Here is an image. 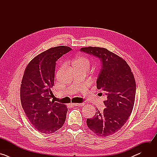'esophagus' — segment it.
Instances as JSON below:
<instances>
[{
  "instance_id": "1",
  "label": "esophagus",
  "mask_w": 157,
  "mask_h": 157,
  "mask_svg": "<svg viewBox=\"0 0 157 157\" xmlns=\"http://www.w3.org/2000/svg\"><path fill=\"white\" fill-rule=\"evenodd\" d=\"M73 105L75 106L80 107V106H83L84 105V103H75V104H73Z\"/></svg>"
}]
</instances>
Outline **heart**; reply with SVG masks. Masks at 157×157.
Segmentation results:
<instances>
[{
  "label": "heart",
  "instance_id": "heart-1",
  "mask_svg": "<svg viewBox=\"0 0 157 157\" xmlns=\"http://www.w3.org/2000/svg\"><path fill=\"white\" fill-rule=\"evenodd\" d=\"M73 66H85L88 69L91 65V61L86 56H78L73 62Z\"/></svg>",
  "mask_w": 157,
  "mask_h": 157
}]
</instances>
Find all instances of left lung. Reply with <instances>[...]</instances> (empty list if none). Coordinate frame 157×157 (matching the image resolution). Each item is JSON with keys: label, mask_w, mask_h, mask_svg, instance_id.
Wrapping results in <instances>:
<instances>
[{"label": "left lung", "mask_w": 157, "mask_h": 157, "mask_svg": "<svg viewBox=\"0 0 157 157\" xmlns=\"http://www.w3.org/2000/svg\"><path fill=\"white\" fill-rule=\"evenodd\" d=\"M81 52L101 59L102 68L97 79V88L107 96L103 111L97 109L87 127L99 137L117 132L129 118L135 102L136 83L128 64L121 57L104 48L84 47Z\"/></svg>", "instance_id": "8db88e82"}]
</instances>
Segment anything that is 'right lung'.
Wrapping results in <instances>:
<instances>
[{"instance_id":"1","label":"right lung","mask_w":157,"mask_h":157,"mask_svg":"<svg viewBox=\"0 0 157 157\" xmlns=\"http://www.w3.org/2000/svg\"><path fill=\"white\" fill-rule=\"evenodd\" d=\"M71 50L58 46L44 51L27 66L20 87L22 107L33 127L43 133H52L63 125L68 108L51 101L55 81L56 61Z\"/></svg>"}]
</instances>
